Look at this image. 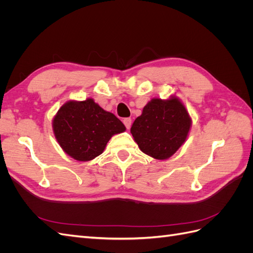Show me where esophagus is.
Returning <instances> with one entry per match:
<instances>
[{
  "label": "esophagus",
  "mask_w": 253,
  "mask_h": 253,
  "mask_svg": "<svg viewBox=\"0 0 253 253\" xmlns=\"http://www.w3.org/2000/svg\"><path fill=\"white\" fill-rule=\"evenodd\" d=\"M124 124H125L126 127L127 129H129V127H131V126H132V119L131 118H125L124 119Z\"/></svg>",
  "instance_id": "esophagus-1"
}]
</instances>
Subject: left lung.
Listing matches in <instances>:
<instances>
[{"mask_svg": "<svg viewBox=\"0 0 253 253\" xmlns=\"http://www.w3.org/2000/svg\"><path fill=\"white\" fill-rule=\"evenodd\" d=\"M192 126L188 110L176 96L153 98L133 122L131 133L141 152L158 160L175 154Z\"/></svg>", "mask_w": 253, "mask_h": 253, "instance_id": "obj_1", "label": "left lung"}]
</instances>
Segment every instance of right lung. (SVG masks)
Segmentation results:
<instances>
[{"label":"right lung","mask_w":253,"mask_h":253,"mask_svg":"<svg viewBox=\"0 0 253 253\" xmlns=\"http://www.w3.org/2000/svg\"><path fill=\"white\" fill-rule=\"evenodd\" d=\"M59 145L78 162H89L102 154L114 135L126 126L113 113L104 111L93 98L65 102L52 119Z\"/></svg>","instance_id":"1"}]
</instances>
